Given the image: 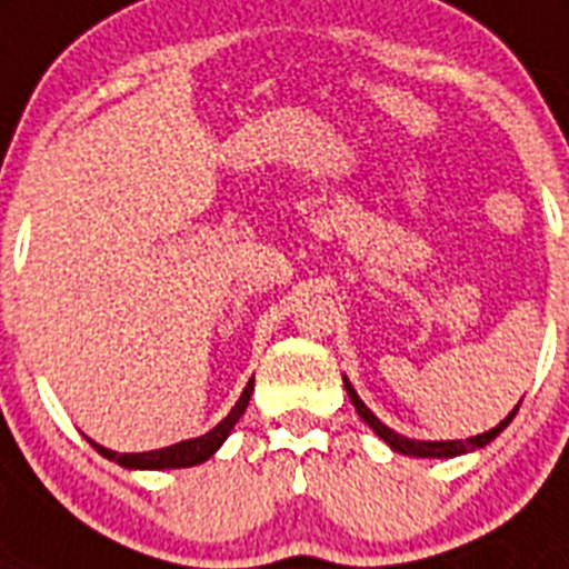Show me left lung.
Returning <instances> with one entry per match:
<instances>
[{"label":"left lung","instance_id":"8db88e82","mask_svg":"<svg viewBox=\"0 0 569 569\" xmlns=\"http://www.w3.org/2000/svg\"><path fill=\"white\" fill-rule=\"evenodd\" d=\"M342 382H345V391H348V397H351L353 409H357V415L362 417L368 426H371L373 435L380 437V440H386V443L391 446L397 455H409V458H458V455H466V451L483 449V446L492 443L495 437L501 435V431L507 429L509 423H512V417H516V411H518V406H516V409L509 411L501 423L495 426V429L483 431V435L466 437V440H411V437H402V435H397L395 429H388L380 417L373 415L366 402L359 400V395L353 391V386H351V380H348V377H342Z\"/></svg>","mask_w":569,"mask_h":569}]
</instances>
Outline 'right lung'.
<instances>
[{
    "mask_svg": "<svg viewBox=\"0 0 569 569\" xmlns=\"http://www.w3.org/2000/svg\"><path fill=\"white\" fill-rule=\"evenodd\" d=\"M252 382L256 380L250 377V382L244 386V391H241L238 402L230 409V415H227L216 429H210L201 437H192V440H181V443L163 446V449H154V451H132V455L111 451L106 449V446L94 443V440H89V443L94 446L103 458L114 460V463L123 466V469H154V472H160V469H189V466H198L203 463V460H210L212 455L224 446L230 431L236 429V423L247 411V402H250V395H252Z\"/></svg>",
    "mask_w": 569,
    "mask_h": 569,
    "instance_id": "right-lung-1",
    "label": "right lung"
}]
</instances>
